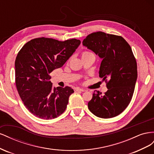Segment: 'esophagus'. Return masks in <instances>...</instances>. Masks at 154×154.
I'll use <instances>...</instances> for the list:
<instances>
[{"label": "esophagus", "mask_w": 154, "mask_h": 154, "mask_svg": "<svg viewBox=\"0 0 154 154\" xmlns=\"http://www.w3.org/2000/svg\"><path fill=\"white\" fill-rule=\"evenodd\" d=\"M76 91H81V92H84L85 91V89H83V88H77L76 89Z\"/></svg>", "instance_id": "1"}]
</instances>
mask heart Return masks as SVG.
I'll return each instance as SVG.
<instances>
[{
	"instance_id": "obj_1",
	"label": "heart",
	"mask_w": 154,
	"mask_h": 154,
	"mask_svg": "<svg viewBox=\"0 0 154 154\" xmlns=\"http://www.w3.org/2000/svg\"><path fill=\"white\" fill-rule=\"evenodd\" d=\"M89 53V52H87V51H84V52H83V53H82V54H86V53Z\"/></svg>"
}]
</instances>
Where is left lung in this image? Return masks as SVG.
<instances>
[{
    "label": "left lung",
    "instance_id": "left-lung-1",
    "mask_svg": "<svg viewBox=\"0 0 154 154\" xmlns=\"http://www.w3.org/2000/svg\"><path fill=\"white\" fill-rule=\"evenodd\" d=\"M83 45L102 59L100 77L108 88L103 95L94 91L88 109L97 117L114 118L127 108L134 94L137 70L132 49L122 36L101 31L88 35Z\"/></svg>",
    "mask_w": 154,
    "mask_h": 154
}]
</instances>
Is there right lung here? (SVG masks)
<instances>
[{"label": "right lung", "instance_id": "1", "mask_svg": "<svg viewBox=\"0 0 154 154\" xmlns=\"http://www.w3.org/2000/svg\"><path fill=\"white\" fill-rule=\"evenodd\" d=\"M81 44L75 38L58 41L37 38L27 42L15 60V83L21 100L31 114L43 119L58 117L74 92L69 87H53L49 74L61 67Z\"/></svg>", "mask_w": 154, "mask_h": 154}]
</instances>
